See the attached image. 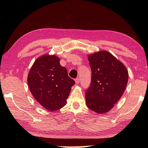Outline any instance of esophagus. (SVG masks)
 <instances>
[{
  "label": "esophagus",
  "mask_w": 148,
  "mask_h": 148,
  "mask_svg": "<svg viewBox=\"0 0 148 148\" xmlns=\"http://www.w3.org/2000/svg\"><path fill=\"white\" fill-rule=\"evenodd\" d=\"M75 82H76V84H79L80 82V79L79 77H77L76 79H75Z\"/></svg>",
  "instance_id": "1"
}]
</instances>
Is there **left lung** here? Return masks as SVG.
Returning a JSON list of instances; mask_svg holds the SVG:
<instances>
[{
    "mask_svg": "<svg viewBox=\"0 0 148 148\" xmlns=\"http://www.w3.org/2000/svg\"><path fill=\"white\" fill-rule=\"evenodd\" d=\"M92 81L86 90V105L98 114L109 111L123 94L128 73L123 64L111 53L100 51L88 56Z\"/></svg>",
    "mask_w": 148,
    "mask_h": 148,
    "instance_id": "obj_1",
    "label": "left lung"
}]
</instances>
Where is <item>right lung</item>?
Instances as JSON below:
<instances>
[{"instance_id": "1", "label": "right lung", "mask_w": 148, "mask_h": 148, "mask_svg": "<svg viewBox=\"0 0 148 148\" xmlns=\"http://www.w3.org/2000/svg\"><path fill=\"white\" fill-rule=\"evenodd\" d=\"M28 86L37 102L44 108L54 111L67 102L74 81L68 76L65 67L55 55H44L37 58L27 77Z\"/></svg>"}]
</instances>
